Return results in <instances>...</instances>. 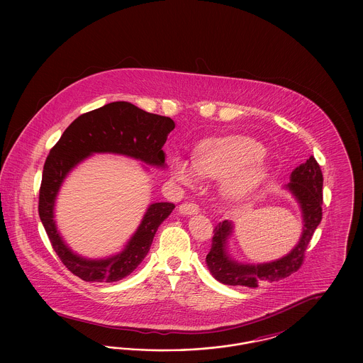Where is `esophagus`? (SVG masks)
I'll use <instances>...</instances> for the list:
<instances>
[{
  "label": "esophagus",
  "mask_w": 363,
  "mask_h": 363,
  "mask_svg": "<svg viewBox=\"0 0 363 363\" xmlns=\"http://www.w3.org/2000/svg\"><path fill=\"white\" fill-rule=\"evenodd\" d=\"M178 211L181 215H194L200 211V208L196 203H184L179 206Z\"/></svg>",
  "instance_id": "esophagus-1"
}]
</instances>
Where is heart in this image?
<instances>
[{
  "instance_id": "obj_1",
  "label": "heart",
  "mask_w": 363,
  "mask_h": 363,
  "mask_svg": "<svg viewBox=\"0 0 363 363\" xmlns=\"http://www.w3.org/2000/svg\"><path fill=\"white\" fill-rule=\"evenodd\" d=\"M264 148L247 138L208 141L201 144L193 156V162L184 156H175L172 163L174 181L191 185L199 174L222 178V191L230 199H238L253 189L259 182L264 167L259 157Z\"/></svg>"
}]
</instances>
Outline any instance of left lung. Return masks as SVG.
Returning a JSON list of instances; mask_svg holds the SVG:
<instances>
[{
  "label": "left lung",
  "mask_w": 363,
  "mask_h": 363,
  "mask_svg": "<svg viewBox=\"0 0 363 363\" xmlns=\"http://www.w3.org/2000/svg\"><path fill=\"white\" fill-rule=\"evenodd\" d=\"M323 173L320 164L311 156L299 164L284 185L299 204L302 212V235L293 250L281 259L262 264H243L228 255L227 242L233 233V223L223 220L215 227L212 246L207 255L209 272L218 281L228 286L257 287L259 281H277L296 272L305 257V250L315 228L323 219Z\"/></svg>",
  "instance_id": "obj_1"
}]
</instances>
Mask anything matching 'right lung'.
I'll list each match as a JSON object with an SVG mask.
<instances>
[{
  "label": "right lung",
  "instance_id": "add662e5",
  "mask_svg": "<svg viewBox=\"0 0 363 363\" xmlns=\"http://www.w3.org/2000/svg\"><path fill=\"white\" fill-rule=\"evenodd\" d=\"M174 128L169 117L147 113L129 102H113L77 117L52 147L43 166L38 211L52 249L73 275L101 283L118 281L130 275L147 256L157 227L175 206L151 204L122 252L106 259H86L65 243L54 220L55 199L68 174L94 154L129 156L164 169L163 145Z\"/></svg>",
  "mask_w": 363,
  "mask_h": 363
}]
</instances>
